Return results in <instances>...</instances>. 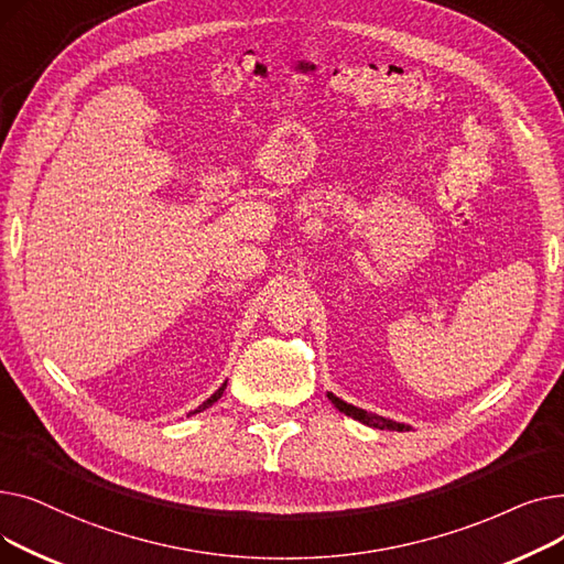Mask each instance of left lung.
<instances>
[{"instance_id":"obj_1","label":"left lung","mask_w":564,"mask_h":564,"mask_svg":"<svg viewBox=\"0 0 564 564\" xmlns=\"http://www.w3.org/2000/svg\"><path fill=\"white\" fill-rule=\"evenodd\" d=\"M329 400L334 402V406H336L338 411L345 413V416H349V419H354V421H359V423H364V425L379 427V430H398V432L409 430V427L402 425V423H395V421H389V419H381V416H375V413H368V411H364V409L351 406V404L338 400V398L332 395V393H329Z\"/></svg>"}]
</instances>
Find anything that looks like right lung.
Segmentation results:
<instances>
[{"instance_id": "1", "label": "right lung", "mask_w": 564, "mask_h": 564, "mask_svg": "<svg viewBox=\"0 0 564 564\" xmlns=\"http://www.w3.org/2000/svg\"><path fill=\"white\" fill-rule=\"evenodd\" d=\"M224 389H226V383H224V387H221V389H219V391H217V393H215V395H213V398H207V400H205V402H203V404H200V406H198V409H196V411H194V413H198V411H203V409H207V406H213V404H215V402H217V400H219V398H221V393H224Z\"/></svg>"}]
</instances>
